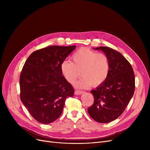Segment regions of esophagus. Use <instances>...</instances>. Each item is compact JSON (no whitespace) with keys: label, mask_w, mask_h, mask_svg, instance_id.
Segmentation results:
<instances>
[{"label":"esophagus","mask_w":150,"mask_h":150,"mask_svg":"<svg viewBox=\"0 0 150 150\" xmlns=\"http://www.w3.org/2000/svg\"><path fill=\"white\" fill-rule=\"evenodd\" d=\"M83 93V91H79V90H76V91H75V92H74V94H76V95H80V94H81Z\"/></svg>","instance_id":"esophagus-1"}]
</instances>
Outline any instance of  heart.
I'll return each instance as SVG.
<instances>
[{"mask_svg":"<svg viewBox=\"0 0 150 150\" xmlns=\"http://www.w3.org/2000/svg\"><path fill=\"white\" fill-rule=\"evenodd\" d=\"M72 62L64 60L60 65L61 73L71 84L81 74L83 77L76 82L79 88L96 87L103 84L109 74L110 62L108 57L103 53H98L88 48L83 47L72 55Z\"/></svg>","mask_w":150,"mask_h":150,"instance_id":"obj_1","label":"heart"}]
</instances>
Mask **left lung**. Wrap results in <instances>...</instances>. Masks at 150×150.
Segmentation results:
<instances>
[{
    "label": "left lung",
    "instance_id": "1",
    "mask_svg": "<svg viewBox=\"0 0 150 150\" xmlns=\"http://www.w3.org/2000/svg\"><path fill=\"white\" fill-rule=\"evenodd\" d=\"M94 49L102 51L108 57L110 69L105 81L91 91L94 100L88 112L94 120L107 123L117 119L132 98L134 74L130 63L120 52L108 47Z\"/></svg>",
    "mask_w": 150,
    "mask_h": 150
}]
</instances>
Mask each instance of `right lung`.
Listing matches in <instances>:
<instances>
[{
    "mask_svg": "<svg viewBox=\"0 0 150 150\" xmlns=\"http://www.w3.org/2000/svg\"><path fill=\"white\" fill-rule=\"evenodd\" d=\"M76 46H52L32 53L20 76L21 99L31 116L42 124L56 121L67 98L74 96L71 84L61 73L60 65Z\"/></svg>",
    "mask_w": 150,
    "mask_h": 150,
    "instance_id": "add662e5",
    "label": "right lung"
}]
</instances>
